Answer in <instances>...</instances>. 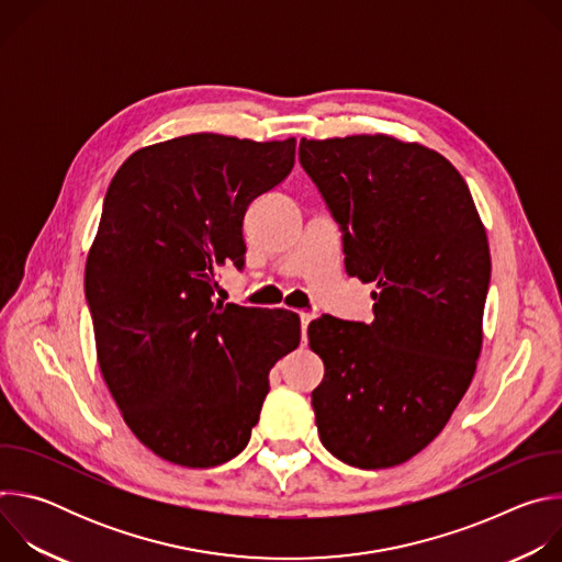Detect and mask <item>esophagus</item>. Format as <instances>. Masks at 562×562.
<instances>
[{"label":"esophagus","mask_w":562,"mask_h":562,"mask_svg":"<svg viewBox=\"0 0 562 562\" xmlns=\"http://www.w3.org/2000/svg\"><path fill=\"white\" fill-rule=\"evenodd\" d=\"M315 315L313 313H308V311H300V323H302V336H306V327H308V323L313 319Z\"/></svg>","instance_id":"34e87169"}]
</instances>
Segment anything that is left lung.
Wrapping results in <instances>:
<instances>
[{
    "mask_svg": "<svg viewBox=\"0 0 562 562\" xmlns=\"http://www.w3.org/2000/svg\"><path fill=\"white\" fill-rule=\"evenodd\" d=\"M345 231V269L373 282V319L323 315L308 347L323 445L360 469L403 464L449 423L475 373L492 276L485 224L447 157L393 135L300 139Z\"/></svg>",
    "mask_w": 562,
    "mask_h": 562,
    "instance_id": "left-lung-1",
    "label": "left lung"
}]
</instances>
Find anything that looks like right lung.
Wrapping results in <instances>:
<instances>
[{
    "instance_id": "1",
    "label": "right lung",
    "mask_w": 562,
    "mask_h": 562,
    "mask_svg": "<svg viewBox=\"0 0 562 562\" xmlns=\"http://www.w3.org/2000/svg\"><path fill=\"white\" fill-rule=\"evenodd\" d=\"M293 162L295 137L193 133L135 150L106 191L85 276L98 362L128 429L173 464L243 451L300 345L291 311L213 302L217 267L245 265L249 204Z\"/></svg>"
}]
</instances>
